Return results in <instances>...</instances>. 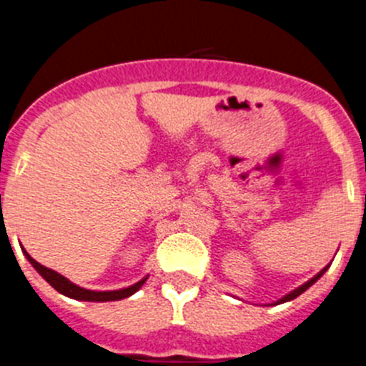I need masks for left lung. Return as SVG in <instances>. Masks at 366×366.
Instances as JSON below:
<instances>
[{"label": "left lung", "instance_id": "8db88e82", "mask_svg": "<svg viewBox=\"0 0 366 366\" xmlns=\"http://www.w3.org/2000/svg\"><path fill=\"white\" fill-rule=\"evenodd\" d=\"M327 268H328V266H327ZM327 268H322V269H321V272H319V273H317V275H315V277H312V279H310V281H308V282H305V285H302V286H299V288H295V290H294V292H290V294H288V295H285V297H282V299H279V301H277V302H275V305H281V302H286V301H292V299H295V297H297V295H301V294H302V292H305V290H308V288H310V286H312V285H314V282H315V281H317V279H319V277H321L322 273L327 272Z\"/></svg>", "mask_w": 366, "mask_h": 366}]
</instances>
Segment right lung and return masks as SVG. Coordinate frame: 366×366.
I'll return each instance as SVG.
<instances>
[{"instance_id": "right-lung-1", "label": "right lung", "mask_w": 366, "mask_h": 366, "mask_svg": "<svg viewBox=\"0 0 366 366\" xmlns=\"http://www.w3.org/2000/svg\"><path fill=\"white\" fill-rule=\"evenodd\" d=\"M23 253H25V257L29 259V262H31L32 266L36 268V272L41 275V277L45 279V281L49 282V285L52 286L54 290H58L60 294L67 295V297H72V299H80V301H94V302H104V301H120V299H126L129 297V295H133L134 292H138V290L142 288V285L146 282V279H142V281H138L137 285L129 286V288H122V290H114V292H94V290H85V288H80V286H76L74 282H71L69 279H65L64 275H60L58 272H54V269L51 268H45L44 264H39L38 261H34L31 255H29L25 249H23Z\"/></svg>"}]
</instances>
